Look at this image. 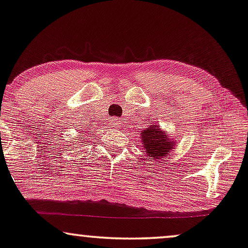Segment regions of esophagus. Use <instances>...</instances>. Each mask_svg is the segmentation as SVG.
<instances>
[{"instance_id":"esophagus-1","label":"esophagus","mask_w":248,"mask_h":248,"mask_svg":"<svg viewBox=\"0 0 248 248\" xmlns=\"http://www.w3.org/2000/svg\"><path fill=\"white\" fill-rule=\"evenodd\" d=\"M112 122H113V127L115 128V129H119V128H120V124H121V121L119 120V119H113V120H112Z\"/></svg>"}]
</instances>
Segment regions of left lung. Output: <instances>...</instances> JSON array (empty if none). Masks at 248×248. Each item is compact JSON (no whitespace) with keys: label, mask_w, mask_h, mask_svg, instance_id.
<instances>
[{"label":"left lung","mask_w":248,"mask_h":248,"mask_svg":"<svg viewBox=\"0 0 248 248\" xmlns=\"http://www.w3.org/2000/svg\"><path fill=\"white\" fill-rule=\"evenodd\" d=\"M140 136H142V144L145 150V155L152 161H155V159L160 160L161 158H165V155L175 147L173 140H169L167 134L162 133L160 127L155 124H151L146 130H143Z\"/></svg>","instance_id":"1"}]
</instances>
